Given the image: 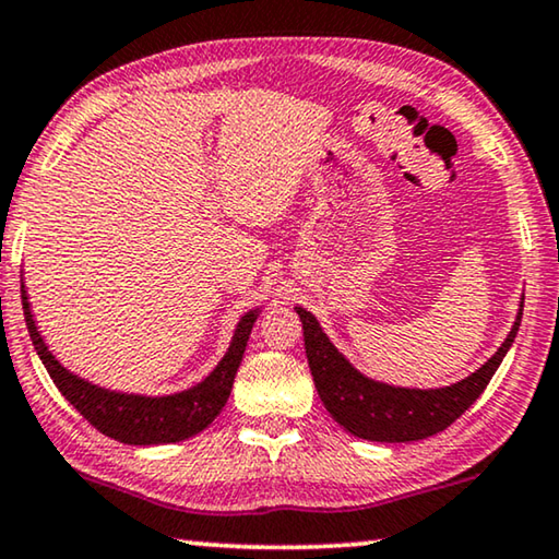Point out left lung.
<instances>
[{
	"label": "left lung",
	"mask_w": 559,
	"mask_h": 559,
	"mask_svg": "<svg viewBox=\"0 0 559 559\" xmlns=\"http://www.w3.org/2000/svg\"><path fill=\"white\" fill-rule=\"evenodd\" d=\"M295 310L302 320L305 353L320 401L325 403L330 416L345 431L358 436V439L380 443L420 441L454 424L489 385L491 376L497 373L507 350L512 347L522 322L520 310L504 343L476 373L459 380L454 385L418 391V388L378 383V380L358 373L343 358V353H337L330 337L322 333L314 314L307 312L305 307H295Z\"/></svg>",
	"instance_id": "obj_1"
}]
</instances>
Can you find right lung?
<instances>
[{
    "label": "right lung",
    "instance_id": "right-lung-1",
    "mask_svg": "<svg viewBox=\"0 0 559 559\" xmlns=\"http://www.w3.org/2000/svg\"><path fill=\"white\" fill-rule=\"evenodd\" d=\"M22 310L32 345H35L39 360H43L47 373H50L52 383L60 388V393L100 433L110 436V439L120 443H131V447H153V443H176L191 439V436L204 431L222 414L224 403L231 393L234 376H237L239 362L245 358L249 333H252L257 314H260V310H252L239 320L229 350L219 360V366L201 380V383L189 388V391L148 399V395L108 391V388L87 383V380L72 376L68 368H62L58 358L47 350L43 335H39L35 318L29 312L24 285Z\"/></svg>",
    "mask_w": 559,
    "mask_h": 559
}]
</instances>
